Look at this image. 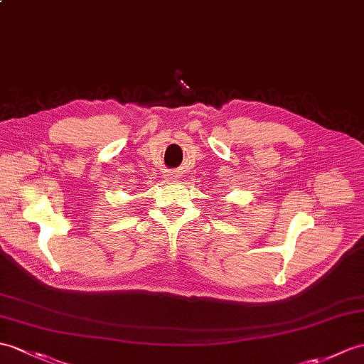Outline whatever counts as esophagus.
<instances>
[{"label":"esophagus","instance_id":"obj_1","mask_svg":"<svg viewBox=\"0 0 364 364\" xmlns=\"http://www.w3.org/2000/svg\"><path fill=\"white\" fill-rule=\"evenodd\" d=\"M168 180H172V181H173V180H176V178H175V176H173V175H171V178H168Z\"/></svg>","mask_w":364,"mask_h":364}]
</instances>
